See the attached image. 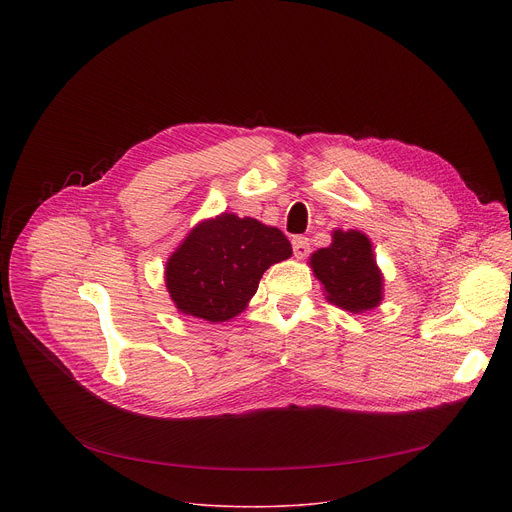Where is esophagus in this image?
I'll return each mask as SVG.
<instances>
[{"instance_id": "obj_1", "label": "esophagus", "mask_w": 512, "mask_h": 512, "mask_svg": "<svg viewBox=\"0 0 512 512\" xmlns=\"http://www.w3.org/2000/svg\"><path fill=\"white\" fill-rule=\"evenodd\" d=\"M291 245H294V255L298 259H306L310 253V241L308 237H294L291 239Z\"/></svg>"}]
</instances>
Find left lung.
Returning <instances> with one entry per match:
<instances>
[{
	"instance_id": "8db88e82",
	"label": "left lung",
	"mask_w": 512,
	"mask_h": 512,
	"mask_svg": "<svg viewBox=\"0 0 512 512\" xmlns=\"http://www.w3.org/2000/svg\"><path fill=\"white\" fill-rule=\"evenodd\" d=\"M310 267L326 300L346 312L362 314L383 302V273L371 239L360 231H334L330 247L312 253Z\"/></svg>"
}]
</instances>
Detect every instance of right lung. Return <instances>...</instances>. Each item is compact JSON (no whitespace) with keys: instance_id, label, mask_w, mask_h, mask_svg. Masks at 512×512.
I'll list each match as a JSON object with an SVG mask.
<instances>
[{"instance_id":"right-lung-1","label":"right lung","mask_w":512,"mask_h":512,"mask_svg":"<svg viewBox=\"0 0 512 512\" xmlns=\"http://www.w3.org/2000/svg\"><path fill=\"white\" fill-rule=\"evenodd\" d=\"M289 257L279 229L223 212L196 225L170 255L166 287L178 312L227 322L247 308L263 273Z\"/></svg>"}]
</instances>
